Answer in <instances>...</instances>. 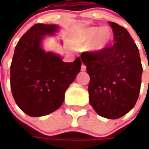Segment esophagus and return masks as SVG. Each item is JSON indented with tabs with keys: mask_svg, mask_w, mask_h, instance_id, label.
I'll return each instance as SVG.
<instances>
[{
	"mask_svg": "<svg viewBox=\"0 0 149 149\" xmlns=\"http://www.w3.org/2000/svg\"><path fill=\"white\" fill-rule=\"evenodd\" d=\"M86 70V66L84 65V64H82V65H81V71H85Z\"/></svg>",
	"mask_w": 149,
	"mask_h": 149,
	"instance_id": "34e87169",
	"label": "esophagus"
}]
</instances>
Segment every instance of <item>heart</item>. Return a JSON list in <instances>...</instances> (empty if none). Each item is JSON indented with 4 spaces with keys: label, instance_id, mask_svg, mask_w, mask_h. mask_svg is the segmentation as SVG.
<instances>
[{
    "label": "heart",
    "instance_id": "1",
    "mask_svg": "<svg viewBox=\"0 0 149 149\" xmlns=\"http://www.w3.org/2000/svg\"><path fill=\"white\" fill-rule=\"evenodd\" d=\"M112 31L108 27H86L78 31L74 37V47H85L90 44L89 49L95 52H101L108 47L111 41Z\"/></svg>",
    "mask_w": 149,
    "mask_h": 149
}]
</instances>
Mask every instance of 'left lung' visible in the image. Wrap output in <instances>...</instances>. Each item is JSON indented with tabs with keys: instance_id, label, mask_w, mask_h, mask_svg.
I'll use <instances>...</instances> for the list:
<instances>
[{
	"instance_id": "8db88e82",
	"label": "left lung",
	"mask_w": 149,
	"mask_h": 149,
	"mask_svg": "<svg viewBox=\"0 0 149 149\" xmlns=\"http://www.w3.org/2000/svg\"><path fill=\"white\" fill-rule=\"evenodd\" d=\"M115 43L80 58L89 74V103L102 117L116 119L134 107L140 92L143 67L139 49L123 26L109 21Z\"/></svg>"
}]
</instances>
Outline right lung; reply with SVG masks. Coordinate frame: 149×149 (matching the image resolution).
Returning a JSON list of instances; mask_svg holds the SVG:
<instances>
[{"mask_svg":"<svg viewBox=\"0 0 149 149\" xmlns=\"http://www.w3.org/2000/svg\"><path fill=\"white\" fill-rule=\"evenodd\" d=\"M57 25L36 24L20 38L10 65V89L16 104L26 114L40 117L62 105L65 93L80 71L79 57L64 62L60 54L42 47L46 36H55Z\"/></svg>","mask_w":149,"mask_h":149,"instance_id":"add662e5","label":"right lung"}]
</instances>
